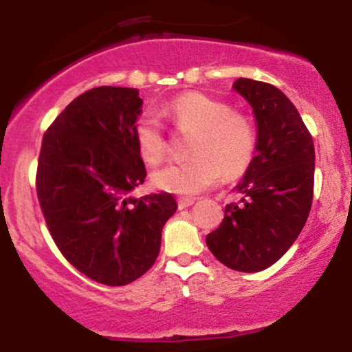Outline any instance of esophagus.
Listing matches in <instances>:
<instances>
[{"label": "esophagus", "mask_w": 352, "mask_h": 352, "mask_svg": "<svg viewBox=\"0 0 352 352\" xmlns=\"http://www.w3.org/2000/svg\"><path fill=\"white\" fill-rule=\"evenodd\" d=\"M195 199L192 197H179V208H187L190 205H193Z\"/></svg>", "instance_id": "obj_1"}]
</instances>
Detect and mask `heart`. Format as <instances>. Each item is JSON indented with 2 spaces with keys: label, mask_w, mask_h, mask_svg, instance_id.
Instances as JSON below:
<instances>
[{
  "label": "heart",
  "mask_w": 352,
  "mask_h": 352,
  "mask_svg": "<svg viewBox=\"0 0 352 352\" xmlns=\"http://www.w3.org/2000/svg\"><path fill=\"white\" fill-rule=\"evenodd\" d=\"M162 114L185 134L192 159L168 164L152 173L157 188L179 195H195L217 184L221 173L236 175L252 162L256 132L250 119L233 112L223 100L201 92H187L167 102ZM137 151L147 164L165 157V137L160 122L151 114L137 119L134 127Z\"/></svg>",
  "instance_id": "1"
}]
</instances>
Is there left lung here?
I'll list each match as a JSON object with an SVG mask.
<instances>
[{
    "label": "left lung",
    "mask_w": 352,
    "mask_h": 352,
    "mask_svg": "<svg viewBox=\"0 0 352 352\" xmlns=\"http://www.w3.org/2000/svg\"><path fill=\"white\" fill-rule=\"evenodd\" d=\"M233 89L253 109L254 157L225 207L207 246L220 263L254 273L276 263L308 220L313 204L314 145L294 104L278 87L240 78Z\"/></svg>",
    "instance_id": "left-lung-1"
}]
</instances>
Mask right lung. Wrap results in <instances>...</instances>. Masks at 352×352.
<instances>
[{"instance_id":"1","label":"right lung","mask_w":352,"mask_h":352,"mask_svg":"<svg viewBox=\"0 0 352 352\" xmlns=\"http://www.w3.org/2000/svg\"><path fill=\"white\" fill-rule=\"evenodd\" d=\"M140 114L137 89H91L56 117L39 152L36 190L52 240L107 286L129 285L155 263L177 210L167 192L131 195L147 175L134 135Z\"/></svg>"}]
</instances>
